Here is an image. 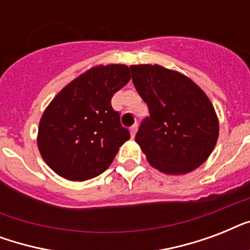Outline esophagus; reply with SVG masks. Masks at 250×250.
Masks as SVG:
<instances>
[{
    "label": "esophagus",
    "mask_w": 250,
    "mask_h": 250,
    "mask_svg": "<svg viewBox=\"0 0 250 250\" xmlns=\"http://www.w3.org/2000/svg\"><path fill=\"white\" fill-rule=\"evenodd\" d=\"M129 132H131V136L135 137V135H136L137 132V125H133L131 128H129Z\"/></svg>",
    "instance_id": "obj_1"
}]
</instances>
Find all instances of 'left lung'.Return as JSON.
<instances>
[{
  "instance_id": "1",
  "label": "left lung",
  "mask_w": 250,
  "mask_h": 250,
  "mask_svg": "<svg viewBox=\"0 0 250 250\" xmlns=\"http://www.w3.org/2000/svg\"><path fill=\"white\" fill-rule=\"evenodd\" d=\"M133 85L149 117L135 140L146 160L164 174H187L211 154L219 125L211 102L189 78L160 64L131 66Z\"/></svg>"
}]
</instances>
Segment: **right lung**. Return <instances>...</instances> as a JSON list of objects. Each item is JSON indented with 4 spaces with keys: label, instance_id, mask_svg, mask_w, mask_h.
<instances>
[{
    "label": "right lung",
    "instance_id": "1",
    "mask_svg": "<svg viewBox=\"0 0 250 250\" xmlns=\"http://www.w3.org/2000/svg\"><path fill=\"white\" fill-rule=\"evenodd\" d=\"M131 79L125 64L96 66L67 84L41 117L37 146L62 178L84 182L111 165L129 139L111 97Z\"/></svg>",
    "mask_w": 250,
    "mask_h": 250
}]
</instances>
